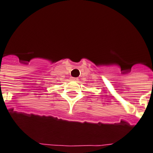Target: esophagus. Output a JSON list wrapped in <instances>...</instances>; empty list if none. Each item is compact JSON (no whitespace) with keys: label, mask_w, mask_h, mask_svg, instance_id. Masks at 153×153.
Returning <instances> with one entry per match:
<instances>
[{"label":"esophagus","mask_w":153,"mask_h":153,"mask_svg":"<svg viewBox=\"0 0 153 153\" xmlns=\"http://www.w3.org/2000/svg\"><path fill=\"white\" fill-rule=\"evenodd\" d=\"M71 80H72V81H75V82H77V81L79 80V79H77V78H71Z\"/></svg>","instance_id":"34e87169"}]
</instances>
